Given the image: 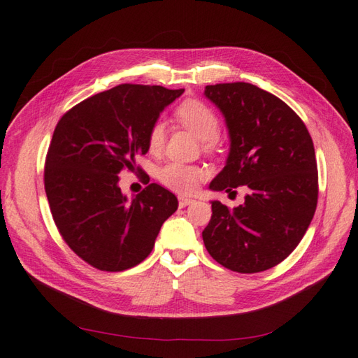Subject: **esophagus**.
Wrapping results in <instances>:
<instances>
[{
    "mask_svg": "<svg viewBox=\"0 0 358 358\" xmlns=\"http://www.w3.org/2000/svg\"><path fill=\"white\" fill-rule=\"evenodd\" d=\"M192 203H195V199L189 198V196H178V204H180V207H186V206L192 204Z\"/></svg>",
    "mask_w": 358,
    "mask_h": 358,
    "instance_id": "34e87169",
    "label": "esophagus"
}]
</instances>
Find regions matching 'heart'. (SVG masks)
<instances>
[{
  "label": "heart",
  "mask_w": 358,
  "mask_h": 358,
  "mask_svg": "<svg viewBox=\"0 0 358 358\" xmlns=\"http://www.w3.org/2000/svg\"><path fill=\"white\" fill-rule=\"evenodd\" d=\"M177 120L192 134L204 141V148L210 149L220 132V119L209 106L199 101H185L176 110ZM166 137L164 122H155L148 134V148L152 154L162 151ZM206 177V171L199 166L178 162L166 163L159 171V178L164 186L177 192H194L199 181Z\"/></svg>",
  "instance_id": "b5f03b06"
}]
</instances>
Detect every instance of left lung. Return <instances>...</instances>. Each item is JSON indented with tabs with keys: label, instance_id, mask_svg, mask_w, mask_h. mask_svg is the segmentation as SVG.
Listing matches in <instances>:
<instances>
[{
	"label": "left lung",
	"instance_id": "left-lung-1",
	"mask_svg": "<svg viewBox=\"0 0 358 358\" xmlns=\"http://www.w3.org/2000/svg\"><path fill=\"white\" fill-rule=\"evenodd\" d=\"M204 96L221 111L230 138L226 166L209 189H247L234 209L210 201L204 245L231 271L268 270L294 250L314 217L319 187L311 136L292 108L256 85H207Z\"/></svg>",
	"mask_w": 358,
	"mask_h": 358
}]
</instances>
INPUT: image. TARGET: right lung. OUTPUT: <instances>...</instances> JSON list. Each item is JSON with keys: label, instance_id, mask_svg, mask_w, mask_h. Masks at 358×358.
I'll use <instances>...</instances> for the list:
<instances>
[{"label": "right lung", "instance_id": "right-lung-1", "mask_svg": "<svg viewBox=\"0 0 358 358\" xmlns=\"http://www.w3.org/2000/svg\"><path fill=\"white\" fill-rule=\"evenodd\" d=\"M182 93L123 84L85 99L56 124L44 172L50 210L71 250L99 270L146 259L177 210V196L155 182L129 201L119 173L134 171L136 157L149 151V129Z\"/></svg>", "mask_w": 358, "mask_h": 358}]
</instances>
